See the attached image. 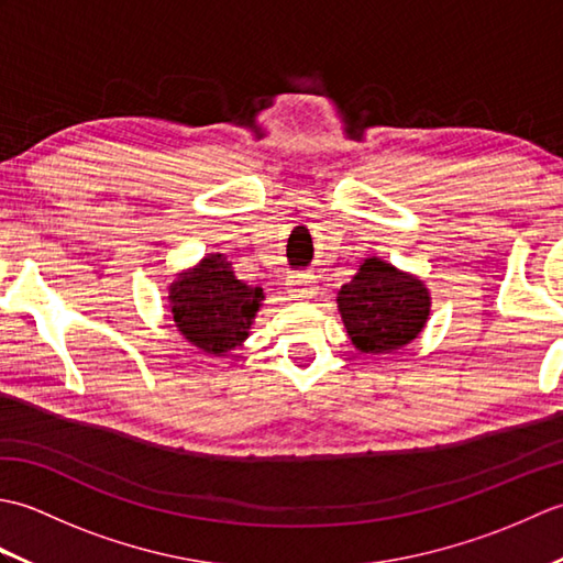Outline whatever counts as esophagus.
I'll return each mask as SVG.
<instances>
[{"mask_svg":"<svg viewBox=\"0 0 563 563\" xmlns=\"http://www.w3.org/2000/svg\"><path fill=\"white\" fill-rule=\"evenodd\" d=\"M288 290L292 297H302V300H307V297H314L319 285H317V278L314 275L309 273H297L292 275V278L288 280Z\"/></svg>","mask_w":563,"mask_h":563,"instance_id":"obj_1","label":"esophagus"}]
</instances>
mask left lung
<instances>
[{
  "label": "left lung",
  "instance_id": "obj_1",
  "mask_svg": "<svg viewBox=\"0 0 563 563\" xmlns=\"http://www.w3.org/2000/svg\"><path fill=\"white\" fill-rule=\"evenodd\" d=\"M339 309L357 351L391 353L418 336L430 300L421 280L379 258H365L355 278L341 288Z\"/></svg>",
  "mask_w": 563,
  "mask_h": 563
}]
</instances>
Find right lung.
Wrapping results in <instances>:
<instances>
[{
  "instance_id": "add662e5",
  "label": "right lung",
  "mask_w": 563,
  "mask_h": 563,
  "mask_svg": "<svg viewBox=\"0 0 563 563\" xmlns=\"http://www.w3.org/2000/svg\"><path fill=\"white\" fill-rule=\"evenodd\" d=\"M169 300L176 327L190 343L206 353H227L249 336L263 290L236 280L222 254H210L178 275Z\"/></svg>"
}]
</instances>
